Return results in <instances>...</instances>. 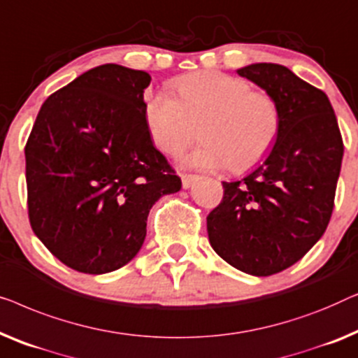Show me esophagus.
I'll list each match as a JSON object with an SVG mask.
<instances>
[{
    "label": "esophagus",
    "mask_w": 358,
    "mask_h": 358,
    "mask_svg": "<svg viewBox=\"0 0 358 358\" xmlns=\"http://www.w3.org/2000/svg\"><path fill=\"white\" fill-rule=\"evenodd\" d=\"M198 178V175H189V173H183L181 175V185H183V188L186 189V188H189L191 186V183H193V181Z\"/></svg>",
    "instance_id": "1"
}]
</instances>
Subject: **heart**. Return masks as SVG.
<instances>
[{
    "label": "heart",
    "instance_id": "heart-1",
    "mask_svg": "<svg viewBox=\"0 0 358 358\" xmlns=\"http://www.w3.org/2000/svg\"><path fill=\"white\" fill-rule=\"evenodd\" d=\"M177 99L154 94L144 115L154 144L178 157L198 139L204 143L185 157L188 167L235 172L253 167L273 148L280 129V110L273 95L253 90L248 80L204 71L173 84Z\"/></svg>",
    "mask_w": 358,
    "mask_h": 358
}]
</instances>
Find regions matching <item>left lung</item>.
Segmentation results:
<instances>
[{
	"instance_id": "1",
	"label": "left lung",
	"mask_w": 358,
	"mask_h": 358,
	"mask_svg": "<svg viewBox=\"0 0 358 358\" xmlns=\"http://www.w3.org/2000/svg\"><path fill=\"white\" fill-rule=\"evenodd\" d=\"M280 110L275 143L253 172L224 181V198L208 215L210 246L246 274L273 275L308 253L328 227L344 144L323 90L274 63L240 68Z\"/></svg>"
}]
</instances>
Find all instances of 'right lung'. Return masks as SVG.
<instances>
[{
    "instance_id": "obj_1",
    "label": "right lung",
    "mask_w": 358,
    "mask_h": 358,
    "mask_svg": "<svg viewBox=\"0 0 358 358\" xmlns=\"http://www.w3.org/2000/svg\"><path fill=\"white\" fill-rule=\"evenodd\" d=\"M145 71L102 64L45 100L26 144L29 220L50 253L84 274L138 255L155 201L181 180L154 148Z\"/></svg>"
}]
</instances>
